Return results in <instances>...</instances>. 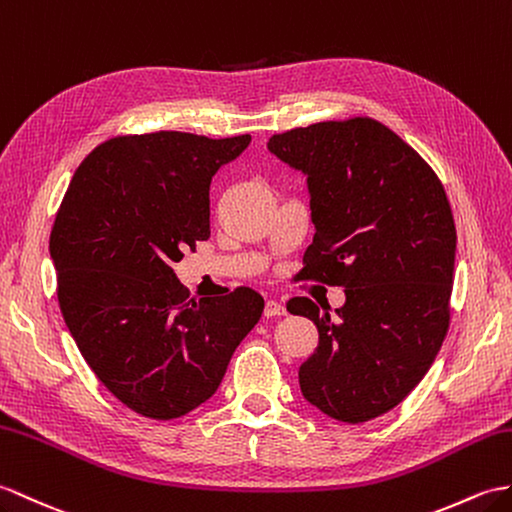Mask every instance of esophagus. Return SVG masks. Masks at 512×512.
<instances>
[{"label":"esophagus","instance_id":"1","mask_svg":"<svg viewBox=\"0 0 512 512\" xmlns=\"http://www.w3.org/2000/svg\"><path fill=\"white\" fill-rule=\"evenodd\" d=\"M264 316H266V318L285 316V307H283L279 301H266V305H264Z\"/></svg>","mask_w":512,"mask_h":512}]
</instances>
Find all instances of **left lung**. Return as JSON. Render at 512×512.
Returning a JSON list of instances; mask_svg holds the SVG:
<instances>
[{
  "instance_id": "8db88e82",
  "label": "left lung",
  "mask_w": 512,
  "mask_h": 512,
  "mask_svg": "<svg viewBox=\"0 0 512 512\" xmlns=\"http://www.w3.org/2000/svg\"><path fill=\"white\" fill-rule=\"evenodd\" d=\"M268 150L307 178L314 242L301 275L344 288L336 312L288 301L318 329L299 368L303 397L336 421L382 417L430 371L449 327L456 227L445 189L368 117L272 135Z\"/></svg>"
}]
</instances>
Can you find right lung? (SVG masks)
<instances>
[{"instance_id":"add662e5","label":"right lung","mask_w":512,"mask_h":512,"mask_svg":"<svg viewBox=\"0 0 512 512\" xmlns=\"http://www.w3.org/2000/svg\"><path fill=\"white\" fill-rule=\"evenodd\" d=\"M251 135L176 130L104 141L56 213L50 255L69 334L124 406L170 421L218 390L264 312L251 288L187 301L172 264L209 237V192Z\"/></svg>"}]
</instances>
